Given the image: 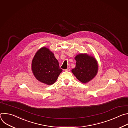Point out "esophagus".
I'll list each match as a JSON object with an SVG mask.
<instances>
[{
	"instance_id": "esophagus-1",
	"label": "esophagus",
	"mask_w": 128,
	"mask_h": 128,
	"mask_svg": "<svg viewBox=\"0 0 128 128\" xmlns=\"http://www.w3.org/2000/svg\"><path fill=\"white\" fill-rule=\"evenodd\" d=\"M70 67H68L66 69H65V71H70Z\"/></svg>"
}]
</instances>
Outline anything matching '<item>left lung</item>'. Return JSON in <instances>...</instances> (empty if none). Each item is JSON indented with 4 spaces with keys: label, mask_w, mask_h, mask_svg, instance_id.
I'll return each mask as SVG.
<instances>
[{
    "label": "left lung",
    "mask_w": 128,
    "mask_h": 128,
    "mask_svg": "<svg viewBox=\"0 0 128 128\" xmlns=\"http://www.w3.org/2000/svg\"><path fill=\"white\" fill-rule=\"evenodd\" d=\"M74 59L76 60V67L71 71L80 82L88 83L96 76L98 64L94 56L86 53H80L77 54Z\"/></svg>",
    "instance_id": "obj_1"
}]
</instances>
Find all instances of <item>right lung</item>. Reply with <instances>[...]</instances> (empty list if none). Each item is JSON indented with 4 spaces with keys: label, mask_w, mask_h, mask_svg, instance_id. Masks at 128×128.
I'll list each match as a JSON object with an SVG mask.
<instances>
[{
    "label": "right lung",
    "mask_w": 128,
    "mask_h": 128,
    "mask_svg": "<svg viewBox=\"0 0 128 128\" xmlns=\"http://www.w3.org/2000/svg\"><path fill=\"white\" fill-rule=\"evenodd\" d=\"M31 69L36 79L47 85L55 82L62 71L54 53L46 47H42L35 53Z\"/></svg>",
    "instance_id": "add662e5"
}]
</instances>
